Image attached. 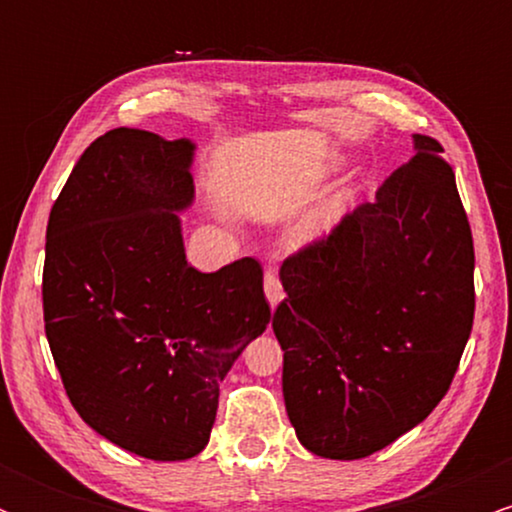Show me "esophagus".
<instances>
[{
    "label": "esophagus",
    "mask_w": 512,
    "mask_h": 512,
    "mask_svg": "<svg viewBox=\"0 0 512 512\" xmlns=\"http://www.w3.org/2000/svg\"><path fill=\"white\" fill-rule=\"evenodd\" d=\"M264 293H267L269 305H272V308H276V303L284 298V289H281L279 274H276L274 269H269V272L264 274Z\"/></svg>",
    "instance_id": "esophagus-1"
}]
</instances>
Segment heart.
<instances>
[{
  "label": "heart",
  "mask_w": 512,
  "mask_h": 512,
  "mask_svg": "<svg viewBox=\"0 0 512 512\" xmlns=\"http://www.w3.org/2000/svg\"><path fill=\"white\" fill-rule=\"evenodd\" d=\"M332 214H334V207H322L320 211H315L313 216H308V219H305V223H303L305 236H308V233L320 231V228L332 219Z\"/></svg>",
  "instance_id": "heart-1"
}]
</instances>
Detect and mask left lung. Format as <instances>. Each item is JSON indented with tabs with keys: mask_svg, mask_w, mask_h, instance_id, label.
<instances>
[{
	"mask_svg": "<svg viewBox=\"0 0 512 512\" xmlns=\"http://www.w3.org/2000/svg\"><path fill=\"white\" fill-rule=\"evenodd\" d=\"M414 149L373 202L281 264L286 411L330 460H361L421 424L472 332L474 243L455 173L436 139L414 134Z\"/></svg>",
	"mask_w": 512,
	"mask_h": 512,
	"instance_id": "obj_1",
	"label": "left lung"
}]
</instances>
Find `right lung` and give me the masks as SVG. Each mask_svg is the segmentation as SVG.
I'll list each match as a JSON object with an SVG mask.
<instances>
[{
	"mask_svg": "<svg viewBox=\"0 0 512 512\" xmlns=\"http://www.w3.org/2000/svg\"><path fill=\"white\" fill-rule=\"evenodd\" d=\"M190 139L117 127L81 154L55 199L43 315L69 402L110 443L175 462L209 443L219 385L269 325L262 267L202 274L180 219L195 197Z\"/></svg>",
	"mask_w": 512,
	"mask_h": 512,
	"instance_id": "obj_1",
	"label": "right lung"
}]
</instances>
